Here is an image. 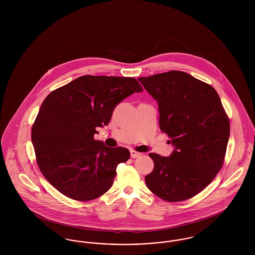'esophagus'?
Instances as JSON below:
<instances>
[{
    "label": "esophagus",
    "instance_id": "34e87169",
    "mask_svg": "<svg viewBox=\"0 0 255 255\" xmlns=\"http://www.w3.org/2000/svg\"><path fill=\"white\" fill-rule=\"evenodd\" d=\"M130 154H131V158H139V157L141 156V153L136 152V151H134V150H131V151H130Z\"/></svg>",
    "mask_w": 255,
    "mask_h": 255
}]
</instances>
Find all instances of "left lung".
<instances>
[{"label": "left lung", "instance_id": "1", "mask_svg": "<svg viewBox=\"0 0 255 255\" xmlns=\"http://www.w3.org/2000/svg\"><path fill=\"white\" fill-rule=\"evenodd\" d=\"M138 81L157 100L160 131L171 138L169 157L151 153L147 187L167 202L200 193L217 175L230 138V121L217 92L192 75L170 71Z\"/></svg>", "mask_w": 255, "mask_h": 255}]
</instances>
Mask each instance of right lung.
Masks as SVG:
<instances>
[{
  "label": "right lung",
  "instance_id": "1",
  "mask_svg": "<svg viewBox=\"0 0 255 255\" xmlns=\"http://www.w3.org/2000/svg\"><path fill=\"white\" fill-rule=\"evenodd\" d=\"M142 91L133 77L84 75L45 98L31 141L38 166L52 186L76 201H91L109 190L118 165L130 152L95 140L96 128L109 123L124 98Z\"/></svg>",
  "mask_w": 255,
  "mask_h": 255
}]
</instances>
